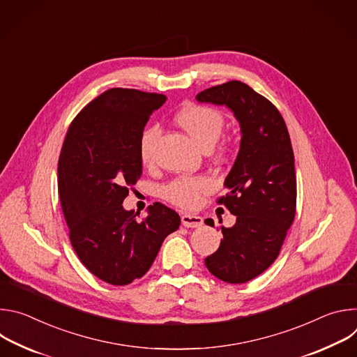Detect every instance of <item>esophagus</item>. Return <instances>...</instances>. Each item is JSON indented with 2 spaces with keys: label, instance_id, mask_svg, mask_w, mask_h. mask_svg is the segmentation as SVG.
Masks as SVG:
<instances>
[{
  "label": "esophagus",
  "instance_id": "1",
  "mask_svg": "<svg viewBox=\"0 0 357 357\" xmlns=\"http://www.w3.org/2000/svg\"><path fill=\"white\" fill-rule=\"evenodd\" d=\"M181 220L185 227H200L203 225V218L196 215H189V213L182 215Z\"/></svg>",
  "mask_w": 357,
  "mask_h": 357
}]
</instances>
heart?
<instances>
[{"instance_id":"1","label":"heart","mask_w":357,"mask_h":357,"mask_svg":"<svg viewBox=\"0 0 357 357\" xmlns=\"http://www.w3.org/2000/svg\"><path fill=\"white\" fill-rule=\"evenodd\" d=\"M178 124L195 139L203 149L209 151L219 139L223 130L222 114L206 106L189 105L176 116ZM160 127L152 126L146 128L139 139V157L144 164H151L154 160V149L160 137ZM212 183L208 178L190 176L174 179L162 188V197L181 208H195L200 196L211 189Z\"/></svg>"}]
</instances>
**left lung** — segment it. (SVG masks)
Returning <instances> with one entry per match:
<instances>
[{
    "instance_id": "left-lung-1",
    "label": "left lung",
    "mask_w": 357,
    "mask_h": 357,
    "mask_svg": "<svg viewBox=\"0 0 357 357\" xmlns=\"http://www.w3.org/2000/svg\"><path fill=\"white\" fill-rule=\"evenodd\" d=\"M196 100L226 106L240 124V149L225 179L229 193L218 200L236 216V223L222 226L223 240L205 264L216 278L243 284L275 261L295 218L289 134L271 101L238 80L203 90Z\"/></svg>"
}]
</instances>
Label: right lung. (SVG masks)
Listing matches in <instances>:
<instances>
[{
    "mask_svg": "<svg viewBox=\"0 0 357 357\" xmlns=\"http://www.w3.org/2000/svg\"><path fill=\"white\" fill-rule=\"evenodd\" d=\"M165 101L164 94L110 89L76 116L62 145L58 186L70 243L84 267L112 285L141 278L181 225L160 202L139 222L123 206L142 174L144 127Z\"/></svg>",
    "mask_w": 357,
    "mask_h": 357,
    "instance_id": "right-lung-1",
    "label": "right lung"
}]
</instances>
